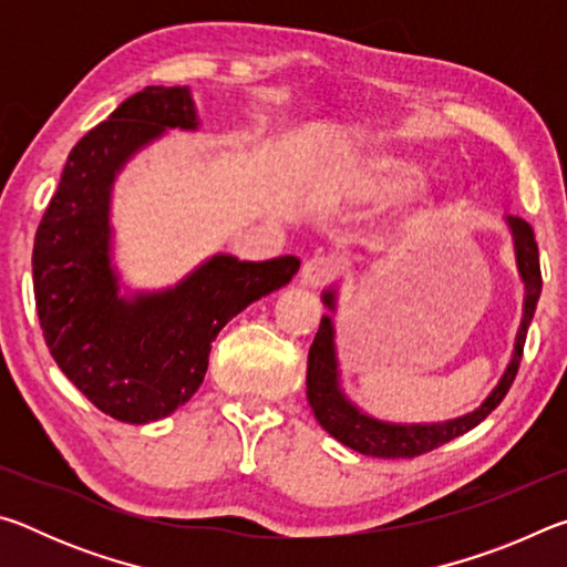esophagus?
<instances>
[{"label":"esophagus","mask_w":567,"mask_h":567,"mask_svg":"<svg viewBox=\"0 0 567 567\" xmlns=\"http://www.w3.org/2000/svg\"><path fill=\"white\" fill-rule=\"evenodd\" d=\"M338 272H340L338 260H332V257H312V260H307L302 265V282L310 287H322L332 282L334 277H338Z\"/></svg>","instance_id":"obj_1"}]
</instances>
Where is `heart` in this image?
I'll return each instance as SVG.
<instances>
[{
  "label": "heart",
  "instance_id": "obj_1",
  "mask_svg": "<svg viewBox=\"0 0 567 567\" xmlns=\"http://www.w3.org/2000/svg\"><path fill=\"white\" fill-rule=\"evenodd\" d=\"M417 175L420 169L415 162L402 157H382L372 162L364 172V192L375 197L395 195V192L410 187Z\"/></svg>",
  "mask_w": 567,
  "mask_h": 567
}]
</instances>
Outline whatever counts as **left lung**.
Masks as SVG:
<instances>
[{
    "label": "left lung",
    "instance_id": "left-lung-1",
    "mask_svg": "<svg viewBox=\"0 0 567 567\" xmlns=\"http://www.w3.org/2000/svg\"><path fill=\"white\" fill-rule=\"evenodd\" d=\"M511 227L515 235L517 267H520V275L525 280V312L520 332H517L511 368L505 370L501 385L491 392V398H487L475 412H470V415L440 422V425H388V422L362 415L358 408H352L350 402L344 400L338 388V362H334L332 342L334 330L332 320L322 318L320 330L312 340L310 354H307V400H310L315 417H318L320 425L328 430L334 440H340L342 445L372 457H417L450 443V440L465 435L467 430L480 425V422L501 405L517 375V368H520L525 334L527 328H530L537 297H540L543 290L540 255H537V243L530 223H525L520 217H511ZM324 305L332 307V292L324 295Z\"/></svg>",
    "mask_w": 567,
    "mask_h": 567
}]
</instances>
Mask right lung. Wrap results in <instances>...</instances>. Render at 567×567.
Masks as SVG:
<instances>
[{"label":"right lung","mask_w":567,"mask_h":567,"mask_svg":"<svg viewBox=\"0 0 567 567\" xmlns=\"http://www.w3.org/2000/svg\"><path fill=\"white\" fill-rule=\"evenodd\" d=\"M167 127H197L187 87H145L84 134L32 252L37 315L54 362L94 408L132 425L185 405L203 385L217 332L300 270L292 255L265 262L217 255L175 290L120 300L110 267V189L132 152Z\"/></svg>","instance_id":"right-lung-1"}]
</instances>
